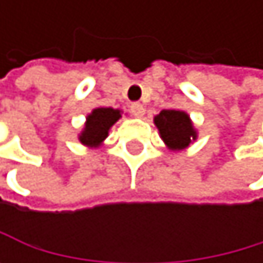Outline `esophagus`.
<instances>
[{
  "label": "esophagus",
  "instance_id": "esophagus-1",
  "mask_svg": "<svg viewBox=\"0 0 263 263\" xmlns=\"http://www.w3.org/2000/svg\"><path fill=\"white\" fill-rule=\"evenodd\" d=\"M130 114H133L134 117H137V118H142L143 114H145V108H143L142 104L134 102V104H130Z\"/></svg>",
  "mask_w": 263,
  "mask_h": 263
}]
</instances>
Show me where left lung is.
Instances as JSON below:
<instances>
[{"label":"left lung","mask_w":263,"mask_h":263,"mask_svg":"<svg viewBox=\"0 0 263 263\" xmlns=\"http://www.w3.org/2000/svg\"><path fill=\"white\" fill-rule=\"evenodd\" d=\"M155 124L168 149H184L197 139L193 121L183 110H162L155 117Z\"/></svg>","instance_id":"1"}]
</instances>
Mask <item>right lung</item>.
Returning <instances> with one entry per match:
<instances>
[{
    "instance_id": "add662e5",
    "label": "right lung",
    "mask_w": 263,
    "mask_h": 263,
    "mask_svg": "<svg viewBox=\"0 0 263 263\" xmlns=\"http://www.w3.org/2000/svg\"><path fill=\"white\" fill-rule=\"evenodd\" d=\"M121 118V112L112 107H98L86 117L85 127L79 136L80 143L89 148H98L107 139L108 130Z\"/></svg>"
}]
</instances>
